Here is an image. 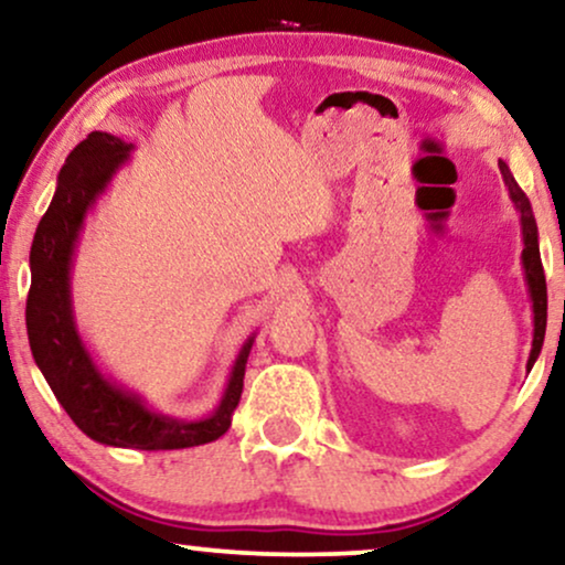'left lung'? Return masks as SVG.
Here are the masks:
<instances>
[{
    "label": "left lung",
    "mask_w": 565,
    "mask_h": 565,
    "mask_svg": "<svg viewBox=\"0 0 565 565\" xmlns=\"http://www.w3.org/2000/svg\"><path fill=\"white\" fill-rule=\"evenodd\" d=\"M498 168H501L503 184L509 189L511 202L519 212V223H522V267H524V280H526V290H530V300H532V350H530V361H526V371H532L534 361H537L542 342H545V327H547V285H545V273H542V262H540V244H537V223H534L532 215V204L526 200V194L519 189L516 179L511 175L509 166L503 160H498Z\"/></svg>",
    "instance_id": "left-lung-1"
}]
</instances>
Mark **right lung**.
I'll use <instances>...</instances> for the list:
<instances>
[{
    "instance_id": "right-lung-1",
    "label": "right lung",
    "mask_w": 565,
    "mask_h": 565,
    "mask_svg": "<svg viewBox=\"0 0 565 565\" xmlns=\"http://www.w3.org/2000/svg\"><path fill=\"white\" fill-rule=\"evenodd\" d=\"M131 145L93 131L67 156L56 175V192L35 228L31 246V292L25 327L31 353L58 405L93 441L119 449L166 451L215 441L231 428L233 409L244 392L246 361L254 334L238 350L223 397L210 415L186 420L148 407L139 394L124 390L98 369L79 337L72 309V259L87 212L127 163Z\"/></svg>"
}]
</instances>
